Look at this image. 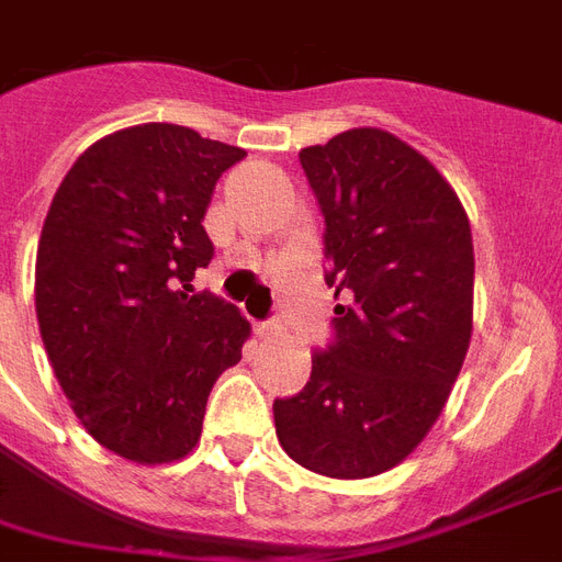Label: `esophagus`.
I'll return each instance as SVG.
<instances>
[{
	"mask_svg": "<svg viewBox=\"0 0 562 562\" xmlns=\"http://www.w3.org/2000/svg\"><path fill=\"white\" fill-rule=\"evenodd\" d=\"M256 334H259L261 339H270V336L280 334V324H277V322H261V324H256Z\"/></svg>",
	"mask_w": 562,
	"mask_h": 562,
	"instance_id": "34e87169",
	"label": "esophagus"
}]
</instances>
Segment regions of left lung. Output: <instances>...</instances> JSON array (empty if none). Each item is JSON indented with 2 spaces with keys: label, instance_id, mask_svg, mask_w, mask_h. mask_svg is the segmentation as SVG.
<instances>
[{
  "label": "left lung",
  "instance_id": "left-lung-1",
  "mask_svg": "<svg viewBox=\"0 0 562 562\" xmlns=\"http://www.w3.org/2000/svg\"><path fill=\"white\" fill-rule=\"evenodd\" d=\"M324 214L336 342L301 393L273 402L282 450L330 480H366L417 450L473 334V238L450 181L408 143L355 127L301 151Z\"/></svg>",
  "mask_w": 562,
  "mask_h": 562
}]
</instances>
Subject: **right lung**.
Returning a JSON list of instances; mask_svg holds the SVG:
<instances>
[{"label":"right lung","instance_id":"add662e5","mask_svg":"<svg viewBox=\"0 0 562 562\" xmlns=\"http://www.w3.org/2000/svg\"><path fill=\"white\" fill-rule=\"evenodd\" d=\"M235 145L181 124H136L77 157L35 261V313L82 429L136 464L193 452L207 393L240 360L249 322L193 292L214 256L202 226Z\"/></svg>","mask_w":562,"mask_h":562}]
</instances>
